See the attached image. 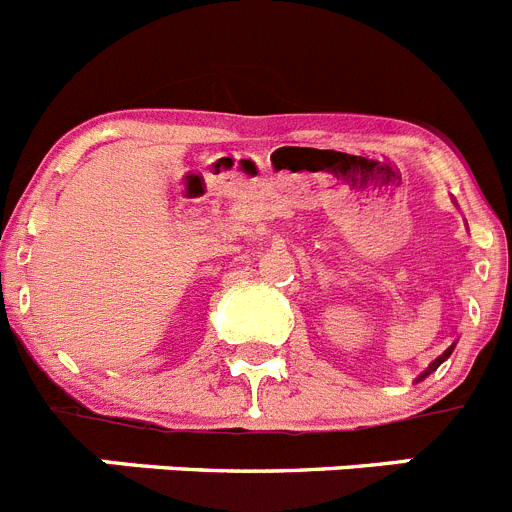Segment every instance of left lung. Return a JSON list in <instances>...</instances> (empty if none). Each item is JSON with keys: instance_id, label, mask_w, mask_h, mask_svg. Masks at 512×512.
<instances>
[{"instance_id": "left-lung-1", "label": "left lung", "mask_w": 512, "mask_h": 512, "mask_svg": "<svg viewBox=\"0 0 512 512\" xmlns=\"http://www.w3.org/2000/svg\"><path fill=\"white\" fill-rule=\"evenodd\" d=\"M448 355H451V348H448V350H443V355H438V358H435V361H433V363H430V366H428V371H425V373H420V379H425V376H428V373H430V371H435V368L441 366V363H443V361H446Z\"/></svg>"}]
</instances>
